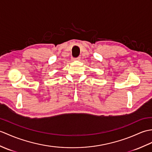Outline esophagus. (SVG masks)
Returning <instances> with one entry per match:
<instances>
[{
	"label": "esophagus",
	"instance_id": "obj_1",
	"mask_svg": "<svg viewBox=\"0 0 152 152\" xmlns=\"http://www.w3.org/2000/svg\"><path fill=\"white\" fill-rule=\"evenodd\" d=\"M80 59V57H77V58H72V61H76V60H77V61H79Z\"/></svg>",
	"mask_w": 152,
	"mask_h": 152
}]
</instances>
